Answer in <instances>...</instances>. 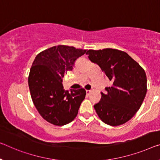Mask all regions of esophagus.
I'll return each mask as SVG.
<instances>
[{"label":"esophagus","mask_w":160,"mask_h":160,"mask_svg":"<svg viewBox=\"0 0 160 160\" xmlns=\"http://www.w3.org/2000/svg\"><path fill=\"white\" fill-rule=\"evenodd\" d=\"M86 92H87V95H88L91 93V90H87L86 91Z\"/></svg>","instance_id":"1"}]
</instances>
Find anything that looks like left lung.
<instances>
[{
    "label": "left lung",
    "instance_id": "8db88e82",
    "mask_svg": "<svg viewBox=\"0 0 160 160\" xmlns=\"http://www.w3.org/2000/svg\"><path fill=\"white\" fill-rule=\"evenodd\" d=\"M87 54L112 83L105 88L107 92H102L100 102L94 106L96 112L110 126L124 124L134 116L145 97V72L126 52L117 49H90Z\"/></svg>",
    "mask_w": 160,
    "mask_h": 160
}]
</instances>
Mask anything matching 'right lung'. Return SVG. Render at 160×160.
Instances as JSON below:
<instances>
[{"instance_id":"1","label":"right lung","mask_w":160,"mask_h":160,"mask_svg":"<svg viewBox=\"0 0 160 160\" xmlns=\"http://www.w3.org/2000/svg\"><path fill=\"white\" fill-rule=\"evenodd\" d=\"M87 50L65 45L39 53L31 68L28 86L33 104L46 121L63 126L75 119L85 99L84 88L63 89L62 78Z\"/></svg>"}]
</instances>
